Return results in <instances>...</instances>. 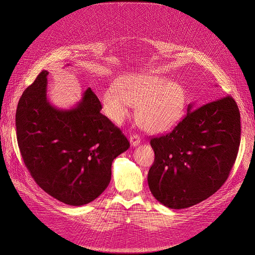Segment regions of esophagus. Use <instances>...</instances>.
<instances>
[{
    "label": "esophagus",
    "instance_id": "1",
    "mask_svg": "<svg viewBox=\"0 0 255 255\" xmlns=\"http://www.w3.org/2000/svg\"><path fill=\"white\" fill-rule=\"evenodd\" d=\"M129 140H130V143H131L132 146H136V145H138L140 143V137L137 134L131 135Z\"/></svg>",
    "mask_w": 255,
    "mask_h": 255
}]
</instances>
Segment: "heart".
I'll list each match as a JSON object with an SVG mask.
<instances>
[{
  "mask_svg": "<svg viewBox=\"0 0 255 255\" xmlns=\"http://www.w3.org/2000/svg\"><path fill=\"white\" fill-rule=\"evenodd\" d=\"M129 105L136 106V122L144 131L162 133L181 122L186 95L180 85L165 77L130 74L119 78L102 95L103 111L116 124L129 117Z\"/></svg>",
  "mask_w": 255,
  "mask_h": 255,
  "instance_id": "heart-1",
  "label": "heart"
}]
</instances>
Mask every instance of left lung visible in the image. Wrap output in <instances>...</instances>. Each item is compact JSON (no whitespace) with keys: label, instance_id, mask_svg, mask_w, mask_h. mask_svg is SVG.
Segmentation results:
<instances>
[{"label":"left lung","instance_id":"left-lung-1","mask_svg":"<svg viewBox=\"0 0 255 255\" xmlns=\"http://www.w3.org/2000/svg\"><path fill=\"white\" fill-rule=\"evenodd\" d=\"M191 109L171 132L150 141L155 153L150 190L170 209L192 207L215 193L229 178L240 146V112L232 96Z\"/></svg>","mask_w":255,"mask_h":255}]
</instances>
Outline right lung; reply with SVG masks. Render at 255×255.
I'll return each instance as SVG.
<instances>
[{
  "instance_id": "obj_1",
  "label": "right lung",
  "mask_w": 255,
  "mask_h": 255,
  "mask_svg": "<svg viewBox=\"0 0 255 255\" xmlns=\"http://www.w3.org/2000/svg\"><path fill=\"white\" fill-rule=\"evenodd\" d=\"M47 74L40 72L18 101L19 151L40 188L66 205H87L109 186L114 159L130 143L100 113L102 105L91 88L74 109L52 106L46 98Z\"/></svg>"
}]
</instances>
